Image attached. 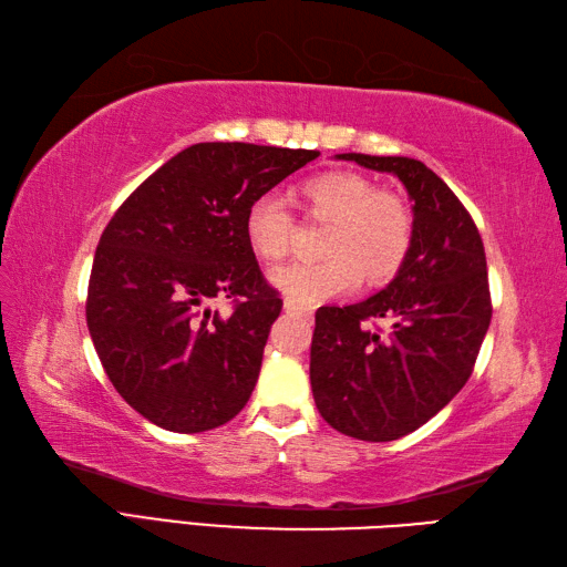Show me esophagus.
I'll return each instance as SVG.
<instances>
[{
	"label": "esophagus",
	"instance_id": "esophagus-1",
	"mask_svg": "<svg viewBox=\"0 0 567 567\" xmlns=\"http://www.w3.org/2000/svg\"><path fill=\"white\" fill-rule=\"evenodd\" d=\"M285 309L290 311V315H302V317L311 315V307L297 302V299H292V297H285Z\"/></svg>",
	"mask_w": 567,
	"mask_h": 567
}]
</instances>
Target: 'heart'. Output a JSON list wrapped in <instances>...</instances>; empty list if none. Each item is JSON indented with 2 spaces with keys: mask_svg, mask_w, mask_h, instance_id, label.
Masks as SVG:
<instances>
[{
  "mask_svg": "<svg viewBox=\"0 0 567 567\" xmlns=\"http://www.w3.org/2000/svg\"><path fill=\"white\" fill-rule=\"evenodd\" d=\"M307 219L327 224L319 238L321 260L290 262L270 272L277 290L302 305L341 295L358 282L378 287L400 272L414 244V219L406 202L378 189L353 171H321L295 187ZM244 234L262 260H280L292 248L295 219L282 199L260 195L248 204Z\"/></svg>",
  "mask_w": 567,
  "mask_h": 567,
  "instance_id": "heart-1",
  "label": "heart"
}]
</instances>
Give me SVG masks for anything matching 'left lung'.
Returning <instances> with one entry per match:
<instances>
[{"label": "left lung", "mask_w": 567, "mask_h": 567, "mask_svg": "<svg viewBox=\"0 0 567 567\" xmlns=\"http://www.w3.org/2000/svg\"><path fill=\"white\" fill-rule=\"evenodd\" d=\"M339 158L402 179L414 202V244L382 292L317 311L311 392L336 431L394 441L436 416L473 375L492 319L485 246L463 202L421 161Z\"/></svg>", "instance_id": "8db88e82"}]
</instances>
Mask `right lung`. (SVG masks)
<instances>
[{"label": "right lung", "mask_w": 567, "mask_h": 567, "mask_svg": "<svg viewBox=\"0 0 567 567\" xmlns=\"http://www.w3.org/2000/svg\"><path fill=\"white\" fill-rule=\"evenodd\" d=\"M319 151L195 143L131 192L106 224L87 329L116 392L155 426L199 433L250 400L280 292L244 234L248 204ZM231 298L233 311L209 310Z\"/></svg>", "instance_id": "right-lung-1"}]
</instances>
